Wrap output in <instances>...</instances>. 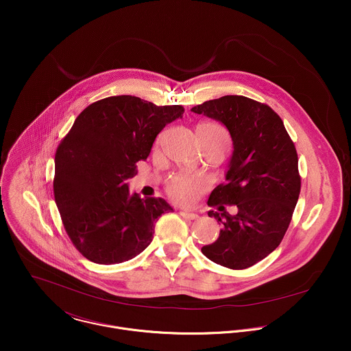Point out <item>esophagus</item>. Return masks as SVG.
Listing matches in <instances>:
<instances>
[{"mask_svg": "<svg viewBox=\"0 0 351 351\" xmlns=\"http://www.w3.org/2000/svg\"><path fill=\"white\" fill-rule=\"evenodd\" d=\"M181 215H182L185 219H189V220H196V219H199V215H197V213H193V212L181 210Z\"/></svg>", "mask_w": 351, "mask_h": 351, "instance_id": "1", "label": "esophagus"}]
</instances>
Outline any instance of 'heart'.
I'll use <instances>...</instances> for the list:
<instances>
[{
	"label": "heart",
	"instance_id": "obj_1",
	"mask_svg": "<svg viewBox=\"0 0 351 351\" xmlns=\"http://www.w3.org/2000/svg\"><path fill=\"white\" fill-rule=\"evenodd\" d=\"M196 132H201V134H204V136L213 139V141H224L227 145L230 143V138H228V134L226 132V130L213 123L200 124L196 128ZM201 185H202L201 181L191 178V177H176L169 184L167 192L173 200L188 205L197 199Z\"/></svg>",
	"mask_w": 351,
	"mask_h": 351
}]
</instances>
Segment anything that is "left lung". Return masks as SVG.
Wrapping results in <instances>:
<instances>
[{"instance_id": "8db88e82", "label": "left lung", "mask_w": 351, "mask_h": 351, "mask_svg": "<svg viewBox=\"0 0 351 351\" xmlns=\"http://www.w3.org/2000/svg\"><path fill=\"white\" fill-rule=\"evenodd\" d=\"M221 123L230 132L232 155L226 184L213 189L208 216L223 224L219 238L204 246L212 262L246 269L281 243L300 195L298 152L281 117L267 105L243 96H224L191 109ZM223 203L235 204L231 215Z\"/></svg>"}]
</instances>
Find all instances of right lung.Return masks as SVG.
I'll use <instances>...</instances> for the list:
<instances>
[{"label": "right lung", "mask_w": 351, "mask_h": 351, "mask_svg": "<svg viewBox=\"0 0 351 351\" xmlns=\"http://www.w3.org/2000/svg\"><path fill=\"white\" fill-rule=\"evenodd\" d=\"M182 114L181 105L113 96L85 108L60 142L55 202L73 245L89 261L132 259L150 245L156 220L173 210L163 199L131 193L125 181L147 159L156 135Z\"/></svg>", "instance_id": "right-lung-1"}]
</instances>
